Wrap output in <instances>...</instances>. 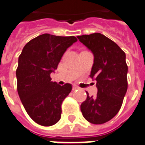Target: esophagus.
<instances>
[{"instance_id": "1", "label": "esophagus", "mask_w": 145, "mask_h": 145, "mask_svg": "<svg viewBox=\"0 0 145 145\" xmlns=\"http://www.w3.org/2000/svg\"><path fill=\"white\" fill-rule=\"evenodd\" d=\"M79 88L78 87V86H76V85H74V86H73V91H75V90H78Z\"/></svg>"}]
</instances>
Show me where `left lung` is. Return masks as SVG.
<instances>
[{"label": "left lung", "mask_w": 145, "mask_h": 145, "mask_svg": "<svg viewBox=\"0 0 145 145\" xmlns=\"http://www.w3.org/2000/svg\"><path fill=\"white\" fill-rule=\"evenodd\" d=\"M94 56L90 77L96 82L95 97L89 96L81 105L86 120L103 124L115 116L127 90L126 54L118 45L101 33L78 36Z\"/></svg>", "instance_id": "1"}]
</instances>
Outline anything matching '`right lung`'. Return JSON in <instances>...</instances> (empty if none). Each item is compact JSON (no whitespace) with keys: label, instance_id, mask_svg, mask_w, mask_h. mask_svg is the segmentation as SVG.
Segmentation results:
<instances>
[{"label":"right lung","instance_id":"add662e5","mask_svg":"<svg viewBox=\"0 0 145 145\" xmlns=\"http://www.w3.org/2000/svg\"><path fill=\"white\" fill-rule=\"evenodd\" d=\"M78 41L74 36L45 33L30 40L18 57L16 71L18 92L24 108L38 124L49 127L61 117V104L72 85L51 82L67 49Z\"/></svg>","mask_w":145,"mask_h":145}]
</instances>
